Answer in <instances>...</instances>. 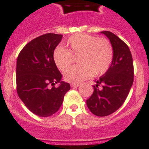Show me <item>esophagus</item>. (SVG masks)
<instances>
[{"label":"esophagus","instance_id":"34e87169","mask_svg":"<svg viewBox=\"0 0 149 149\" xmlns=\"http://www.w3.org/2000/svg\"><path fill=\"white\" fill-rule=\"evenodd\" d=\"M80 86V84L79 83H71V86L72 87H78Z\"/></svg>","mask_w":149,"mask_h":149}]
</instances>
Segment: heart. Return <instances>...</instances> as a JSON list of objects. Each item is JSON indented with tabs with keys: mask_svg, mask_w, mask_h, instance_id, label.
Wrapping results in <instances>:
<instances>
[{
	"mask_svg": "<svg viewBox=\"0 0 149 149\" xmlns=\"http://www.w3.org/2000/svg\"><path fill=\"white\" fill-rule=\"evenodd\" d=\"M69 50L56 47L54 51V61L61 71L65 70L73 61V56H79L80 65L74 66L64 72L66 81L79 83L93 74L102 75L108 70L113 59L112 44L106 39L86 34L77 33L66 41Z\"/></svg>",
	"mask_w": 149,
	"mask_h": 149,
	"instance_id": "obj_1",
	"label": "heart"
}]
</instances>
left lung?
I'll list each match as a JSON object with an SVG mask.
<instances>
[{"mask_svg":"<svg viewBox=\"0 0 149 149\" xmlns=\"http://www.w3.org/2000/svg\"><path fill=\"white\" fill-rule=\"evenodd\" d=\"M101 33L112 44L113 59L106 73L95 81L93 93L86 100V105L95 116H106L120 108L126 100L133 83L134 67L129 47L113 33Z\"/></svg>","mask_w":149,"mask_h":149,"instance_id":"8db88e82","label":"left lung"}]
</instances>
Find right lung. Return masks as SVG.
I'll return each mask as SVG.
<instances>
[{
    "mask_svg": "<svg viewBox=\"0 0 149 149\" xmlns=\"http://www.w3.org/2000/svg\"><path fill=\"white\" fill-rule=\"evenodd\" d=\"M62 37L51 33L41 35L30 41L18 55L17 94L26 108L38 116L48 117L57 112L64 95L70 89V85L62 81V74L53 57ZM56 83L60 85L55 87Z\"/></svg>",
    "mask_w": 149,
    "mask_h": 149,
    "instance_id": "obj_1",
    "label": "right lung"
}]
</instances>
